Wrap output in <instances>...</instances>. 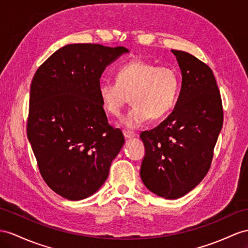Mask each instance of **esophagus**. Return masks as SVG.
<instances>
[{
    "mask_svg": "<svg viewBox=\"0 0 248 248\" xmlns=\"http://www.w3.org/2000/svg\"><path fill=\"white\" fill-rule=\"evenodd\" d=\"M123 133H124V136L125 137V138H132V137H134L136 134L133 131H129V130H124L123 131Z\"/></svg>",
    "mask_w": 248,
    "mask_h": 248,
    "instance_id": "obj_1",
    "label": "esophagus"
}]
</instances>
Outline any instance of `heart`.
Wrapping results in <instances>:
<instances>
[{"label":"heart","instance_id":"1","mask_svg":"<svg viewBox=\"0 0 248 248\" xmlns=\"http://www.w3.org/2000/svg\"><path fill=\"white\" fill-rule=\"evenodd\" d=\"M180 88V75L173 67L135 59L117 69L115 81L100 82L98 96L105 112L114 116L119 115L124 106L132 99L134 105L122 117L120 124L135 129L150 118L166 117L177 104Z\"/></svg>","mask_w":248,"mask_h":248}]
</instances>
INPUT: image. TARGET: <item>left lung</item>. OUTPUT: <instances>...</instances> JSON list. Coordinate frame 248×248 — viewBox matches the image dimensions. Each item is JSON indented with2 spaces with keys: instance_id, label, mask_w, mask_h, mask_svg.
<instances>
[{
  "instance_id": "left-lung-1",
  "label": "left lung",
  "mask_w": 248,
  "mask_h": 248,
  "mask_svg": "<svg viewBox=\"0 0 248 248\" xmlns=\"http://www.w3.org/2000/svg\"><path fill=\"white\" fill-rule=\"evenodd\" d=\"M172 52L182 74L179 99L166 120L140 134L145 149L141 179L151 192L166 199L180 198L204 178L223 124L212 69L187 52Z\"/></svg>"
}]
</instances>
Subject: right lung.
<instances>
[{
    "mask_svg": "<svg viewBox=\"0 0 248 248\" xmlns=\"http://www.w3.org/2000/svg\"><path fill=\"white\" fill-rule=\"evenodd\" d=\"M125 47L71 44L36 70L30 87L27 136L44 181L68 200L103 186L124 143L108 123L98 96L105 68Z\"/></svg>",
    "mask_w": 248,
    "mask_h": 248,
    "instance_id": "1",
    "label": "right lung"
}]
</instances>
